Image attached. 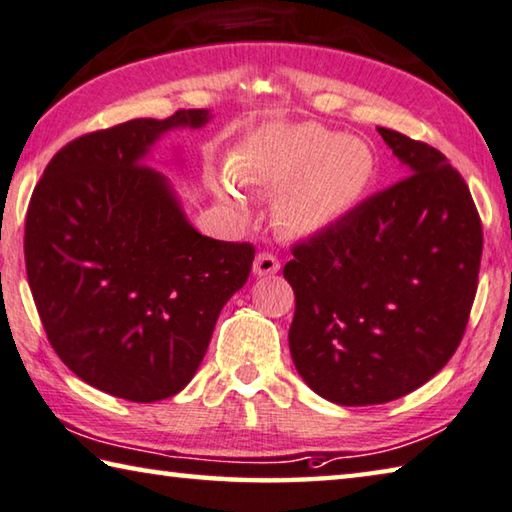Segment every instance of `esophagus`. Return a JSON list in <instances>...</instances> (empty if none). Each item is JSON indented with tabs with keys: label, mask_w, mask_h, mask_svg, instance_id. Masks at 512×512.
<instances>
[{
	"label": "esophagus",
	"mask_w": 512,
	"mask_h": 512,
	"mask_svg": "<svg viewBox=\"0 0 512 512\" xmlns=\"http://www.w3.org/2000/svg\"><path fill=\"white\" fill-rule=\"evenodd\" d=\"M281 270V261L276 258L272 251H261L254 261V274L258 276H270Z\"/></svg>",
	"instance_id": "obj_1"
}]
</instances>
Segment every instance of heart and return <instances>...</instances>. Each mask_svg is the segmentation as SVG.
<instances>
[{
    "label": "heart",
    "instance_id": "heart-1",
    "mask_svg": "<svg viewBox=\"0 0 512 512\" xmlns=\"http://www.w3.org/2000/svg\"><path fill=\"white\" fill-rule=\"evenodd\" d=\"M233 173L254 188L288 186L276 204L283 227L312 233L362 200L375 177V155L362 139L303 123L256 134L242 148ZM231 197L242 202L240 195Z\"/></svg>",
    "mask_w": 512,
    "mask_h": 512
}]
</instances>
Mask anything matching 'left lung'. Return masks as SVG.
<instances>
[{
    "mask_svg": "<svg viewBox=\"0 0 512 512\" xmlns=\"http://www.w3.org/2000/svg\"><path fill=\"white\" fill-rule=\"evenodd\" d=\"M409 175L294 242L290 353L337 405L407 396L450 362L477 294L483 229L441 150L378 128Z\"/></svg>",
    "mask_w": 512,
    "mask_h": 512,
    "instance_id": "1",
    "label": "left lung"
}]
</instances>
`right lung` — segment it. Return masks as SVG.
Returning a JSON list of instances; mask_svg holds the SVG:
<instances>
[{
	"instance_id": "add662e5",
	"label": "right lung",
	"mask_w": 512,
	"mask_h": 512,
	"mask_svg": "<svg viewBox=\"0 0 512 512\" xmlns=\"http://www.w3.org/2000/svg\"><path fill=\"white\" fill-rule=\"evenodd\" d=\"M206 110L134 119L62 146L35 184L24 224L26 279L53 351L116 398L182 391L256 249L197 233L143 155Z\"/></svg>"
}]
</instances>
